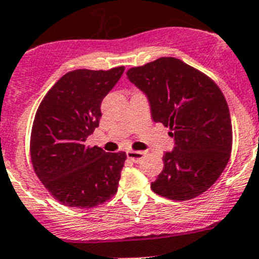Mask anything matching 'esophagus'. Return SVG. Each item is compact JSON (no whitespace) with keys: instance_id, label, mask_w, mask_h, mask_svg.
<instances>
[{"instance_id":"esophagus-1","label":"esophagus","mask_w":259,"mask_h":259,"mask_svg":"<svg viewBox=\"0 0 259 259\" xmlns=\"http://www.w3.org/2000/svg\"><path fill=\"white\" fill-rule=\"evenodd\" d=\"M145 153L144 152H140V150H127L126 155L129 159H132L133 162H139L142 160V158L144 157Z\"/></svg>"}]
</instances>
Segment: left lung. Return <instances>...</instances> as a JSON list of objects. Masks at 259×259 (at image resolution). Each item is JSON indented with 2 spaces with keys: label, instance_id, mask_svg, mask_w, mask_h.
Returning <instances> with one entry per match:
<instances>
[{
  "label": "left lung",
  "instance_id": "8db88e82",
  "mask_svg": "<svg viewBox=\"0 0 259 259\" xmlns=\"http://www.w3.org/2000/svg\"><path fill=\"white\" fill-rule=\"evenodd\" d=\"M147 96L154 122L169 127L175 147L150 188L176 201L209 190L229 162L233 132L229 107L214 81L172 57L126 72Z\"/></svg>",
  "mask_w": 259,
  "mask_h": 259
}]
</instances>
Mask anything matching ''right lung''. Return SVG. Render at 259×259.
Listing matches in <instances>:
<instances>
[{
    "label": "right lung",
    "mask_w": 259,
    "mask_h": 259,
    "mask_svg": "<svg viewBox=\"0 0 259 259\" xmlns=\"http://www.w3.org/2000/svg\"><path fill=\"white\" fill-rule=\"evenodd\" d=\"M77 69L64 74L39 105L30 139L35 173L62 205L90 209L117 192L125 152L86 147L99 126L101 102L124 73Z\"/></svg>",
    "instance_id": "right-lung-1"
}]
</instances>
